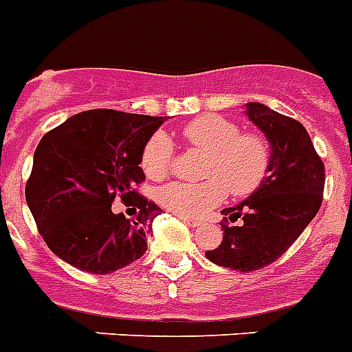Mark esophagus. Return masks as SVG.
Masks as SVG:
<instances>
[{
    "label": "esophagus",
    "mask_w": 352,
    "mask_h": 352,
    "mask_svg": "<svg viewBox=\"0 0 352 352\" xmlns=\"http://www.w3.org/2000/svg\"><path fill=\"white\" fill-rule=\"evenodd\" d=\"M182 221L185 222V224H187V226H190V228H197V226H201V222H199V221H192V219H187V217H182Z\"/></svg>",
    "instance_id": "obj_1"
}]
</instances>
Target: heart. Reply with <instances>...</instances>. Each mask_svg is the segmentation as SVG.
<instances>
[{"instance_id":"1","label":"heart","mask_w":352,"mask_h":352,"mask_svg":"<svg viewBox=\"0 0 352 352\" xmlns=\"http://www.w3.org/2000/svg\"><path fill=\"white\" fill-rule=\"evenodd\" d=\"M188 149L205 155L199 176L203 182L167 183L156 192L164 208L179 217L199 219L226 197L253 194L270 165V144L262 133L242 131L226 117L201 116L182 128ZM174 164V146L164 131L153 133L144 144L140 165L147 178L164 179Z\"/></svg>"}]
</instances>
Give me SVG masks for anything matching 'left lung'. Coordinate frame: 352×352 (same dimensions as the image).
I'll use <instances>...</instances> for the list:
<instances>
[{"instance_id":"left-lung-1","label":"left lung","mask_w":352,"mask_h":352,"mask_svg":"<svg viewBox=\"0 0 352 352\" xmlns=\"http://www.w3.org/2000/svg\"><path fill=\"white\" fill-rule=\"evenodd\" d=\"M248 116L272 146L265 179L244 203L224 208V231L210 262L253 272L276 262L317 215L324 197V164L305 126L262 103H248ZM240 220L239 225L230 221Z\"/></svg>"}]
</instances>
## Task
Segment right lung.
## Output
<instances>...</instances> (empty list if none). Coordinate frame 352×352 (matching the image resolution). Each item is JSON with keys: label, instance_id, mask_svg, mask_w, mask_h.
Instances as JSON below:
<instances>
[{"label": "right lung", "instance_id": "right-lung-1", "mask_svg": "<svg viewBox=\"0 0 352 352\" xmlns=\"http://www.w3.org/2000/svg\"><path fill=\"white\" fill-rule=\"evenodd\" d=\"M165 117L87 110L47 131L33 155L26 203L38 233L64 262L110 274L139 260L164 210L139 194L144 144ZM121 199L133 219L111 212Z\"/></svg>", "mask_w": 352, "mask_h": 352}]
</instances>
